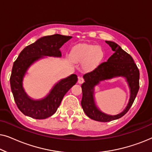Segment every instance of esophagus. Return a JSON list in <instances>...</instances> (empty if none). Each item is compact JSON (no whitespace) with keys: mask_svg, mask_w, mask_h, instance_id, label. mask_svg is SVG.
Segmentation results:
<instances>
[{"mask_svg":"<svg viewBox=\"0 0 152 152\" xmlns=\"http://www.w3.org/2000/svg\"><path fill=\"white\" fill-rule=\"evenodd\" d=\"M84 79L82 77H80L78 78V83L79 84H82V83H84Z\"/></svg>","mask_w":152,"mask_h":152,"instance_id":"34e87169","label":"esophagus"}]
</instances>
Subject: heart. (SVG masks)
Returning a JSON list of instances; mask_svg holds the SVG:
<instances>
[{"instance_id":"obj_1","label":"heart","mask_w":152,"mask_h":152,"mask_svg":"<svg viewBox=\"0 0 152 152\" xmlns=\"http://www.w3.org/2000/svg\"><path fill=\"white\" fill-rule=\"evenodd\" d=\"M102 50L94 45L79 44L72 49L70 57L75 62H83L86 70H91L98 65L102 58Z\"/></svg>"}]
</instances>
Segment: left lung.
<instances>
[{
    "label": "left lung",
    "mask_w": 152,
    "mask_h": 152,
    "mask_svg": "<svg viewBox=\"0 0 152 152\" xmlns=\"http://www.w3.org/2000/svg\"><path fill=\"white\" fill-rule=\"evenodd\" d=\"M114 53L104 61L97 66L92 71L83 76L85 82L82 85V99L81 102L82 109L86 115L96 121L110 122L122 117L132 107L139 90L140 72L132 56L123 50L120 45L113 41H106ZM116 76L126 78L130 88V99L126 109L115 116L107 115L97 108L94 101V87L99 81L110 79Z\"/></svg>",
    "instance_id": "obj_1"
}]
</instances>
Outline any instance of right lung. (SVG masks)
Segmentation results:
<instances>
[{"mask_svg":"<svg viewBox=\"0 0 152 152\" xmlns=\"http://www.w3.org/2000/svg\"><path fill=\"white\" fill-rule=\"evenodd\" d=\"M71 38L58 34L41 37L25 48L14 61L10 86L14 101L24 115L39 120L50 117L57 111L66 93L77 82V76L72 74L60 80L46 97L39 100L31 99L23 88V79L28 68L43 56L61 57L60 48Z\"/></svg>","mask_w":152,"mask_h":152,"instance_id":"1","label":"right lung"}]
</instances>
